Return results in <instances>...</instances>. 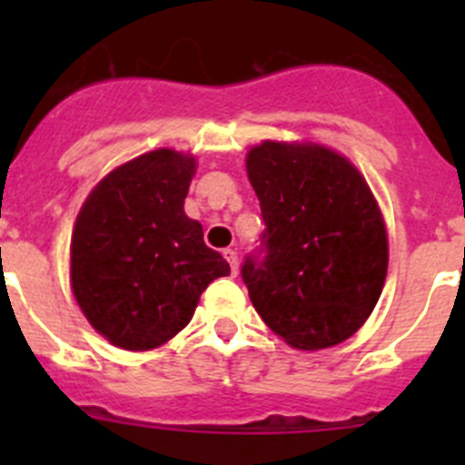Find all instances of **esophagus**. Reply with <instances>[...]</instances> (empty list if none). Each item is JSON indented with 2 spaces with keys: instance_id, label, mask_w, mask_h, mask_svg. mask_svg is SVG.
Returning a JSON list of instances; mask_svg holds the SVG:
<instances>
[{
  "instance_id": "1",
  "label": "esophagus",
  "mask_w": 465,
  "mask_h": 465,
  "mask_svg": "<svg viewBox=\"0 0 465 465\" xmlns=\"http://www.w3.org/2000/svg\"><path fill=\"white\" fill-rule=\"evenodd\" d=\"M223 256H224V259H227L229 267H232V274L236 276L238 274V254H236V252H233V250H224Z\"/></svg>"
}]
</instances>
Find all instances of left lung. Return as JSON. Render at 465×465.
Masks as SVG:
<instances>
[{
	"label": "left lung",
	"instance_id": "left-lung-1",
	"mask_svg": "<svg viewBox=\"0 0 465 465\" xmlns=\"http://www.w3.org/2000/svg\"><path fill=\"white\" fill-rule=\"evenodd\" d=\"M247 177L265 232L241 274L261 320L302 351L349 340L387 279V229L367 180L326 145L285 142L254 145Z\"/></svg>",
	"mask_w": 465,
	"mask_h": 465
}]
</instances>
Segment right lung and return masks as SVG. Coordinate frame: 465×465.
Returning <instances> with one entry per match:
<instances>
[{
	"mask_svg": "<svg viewBox=\"0 0 465 465\" xmlns=\"http://www.w3.org/2000/svg\"><path fill=\"white\" fill-rule=\"evenodd\" d=\"M195 157L171 148L121 163L89 193L72 233V290L87 322L125 351L166 344L229 262L184 213Z\"/></svg>",
	"mask_w": 465,
	"mask_h": 465,
	"instance_id": "right-lung-1",
	"label": "right lung"
}]
</instances>
